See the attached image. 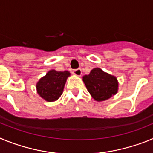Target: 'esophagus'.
Listing matches in <instances>:
<instances>
[{"mask_svg":"<svg viewBox=\"0 0 153 153\" xmlns=\"http://www.w3.org/2000/svg\"><path fill=\"white\" fill-rule=\"evenodd\" d=\"M74 74L76 76H80L82 75V70H81V69L79 68L76 69V70H74Z\"/></svg>","mask_w":153,"mask_h":153,"instance_id":"esophagus-1","label":"esophagus"}]
</instances>
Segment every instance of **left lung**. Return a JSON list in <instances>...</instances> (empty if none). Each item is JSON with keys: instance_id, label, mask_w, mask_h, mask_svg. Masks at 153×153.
I'll list each match as a JSON object with an SVG mask.
<instances>
[{"instance_id": "8db88e82", "label": "left lung", "mask_w": 153, "mask_h": 153, "mask_svg": "<svg viewBox=\"0 0 153 153\" xmlns=\"http://www.w3.org/2000/svg\"><path fill=\"white\" fill-rule=\"evenodd\" d=\"M83 81L91 97L98 102L111 98L118 92L117 78L99 67L93 69L88 75L83 76Z\"/></svg>"}]
</instances>
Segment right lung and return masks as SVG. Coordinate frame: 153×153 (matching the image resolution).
<instances>
[{"instance_id":"add662e5","label":"right lung","mask_w":153,"mask_h":153,"mask_svg":"<svg viewBox=\"0 0 153 153\" xmlns=\"http://www.w3.org/2000/svg\"><path fill=\"white\" fill-rule=\"evenodd\" d=\"M70 76V73L67 70H50L36 83V92L44 100L54 102L62 95L65 83Z\"/></svg>"}]
</instances>
